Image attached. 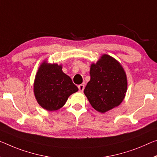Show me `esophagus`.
<instances>
[{"mask_svg":"<svg viewBox=\"0 0 157 157\" xmlns=\"http://www.w3.org/2000/svg\"><path fill=\"white\" fill-rule=\"evenodd\" d=\"M78 89L79 91H83L84 89V84H79L78 86Z\"/></svg>","mask_w":157,"mask_h":157,"instance_id":"esophagus-1","label":"esophagus"}]
</instances>
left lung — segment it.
Returning a JSON list of instances; mask_svg holds the SVG:
<instances>
[{"mask_svg": "<svg viewBox=\"0 0 157 157\" xmlns=\"http://www.w3.org/2000/svg\"><path fill=\"white\" fill-rule=\"evenodd\" d=\"M89 73L91 79L84 93L96 110L104 113L122 102L127 89V79L117 61L104 54L96 64H91Z\"/></svg>", "mask_w": 157, "mask_h": 157, "instance_id": "1", "label": "left lung"}]
</instances>
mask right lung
<instances>
[{
    "label": "right lung",
    "mask_w": 157,
    "mask_h": 157,
    "mask_svg": "<svg viewBox=\"0 0 157 157\" xmlns=\"http://www.w3.org/2000/svg\"><path fill=\"white\" fill-rule=\"evenodd\" d=\"M78 91L71 78L62 71L61 66L41 64L34 82V94L42 108L54 111L65 105L68 97Z\"/></svg>",
    "instance_id": "1"
}]
</instances>
